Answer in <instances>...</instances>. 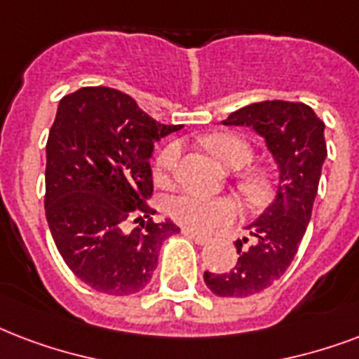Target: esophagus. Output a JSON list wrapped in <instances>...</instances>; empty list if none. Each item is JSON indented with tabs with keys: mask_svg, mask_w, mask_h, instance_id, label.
<instances>
[{
	"mask_svg": "<svg viewBox=\"0 0 359 359\" xmlns=\"http://www.w3.org/2000/svg\"><path fill=\"white\" fill-rule=\"evenodd\" d=\"M182 233L186 235V237H190L191 241H194V243H198V245H207V243H209V237H205V235H199V233H196V231H191V229H182Z\"/></svg>",
	"mask_w": 359,
	"mask_h": 359,
	"instance_id": "1",
	"label": "esophagus"
}]
</instances>
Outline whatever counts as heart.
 <instances>
[{
	"instance_id": "b5f03b06",
	"label": "heart",
	"mask_w": 359,
	"mask_h": 359,
	"mask_svg": "<svg viewBox=\"0 0 359 359\" xmlns=\"http://www.w3.org/2000/svg\"><path fill=\"white\" fill-rule=\"evenodd\" d=\"M207 147L212 154L222 161L229 169L245 168L248 161L252 160V149L241 139L231 133H216V135L207 137ZM180 160V144L169 143L161 150L156 158V180L160 184H168L171 180V175L177 169ZM246 188L252 194H264L267 188L265 179L252 175L246 177ZM168 215L175 222L199 233H209L212 229L222 228L228 224L235 222L241 216L239 203L231 198H212L198 191H180L177 196L168 199Z\"/></svg>"
}]
</instances>
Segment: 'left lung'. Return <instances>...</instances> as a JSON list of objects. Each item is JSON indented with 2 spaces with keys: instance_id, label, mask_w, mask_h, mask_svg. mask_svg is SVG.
Listing matches in <instances>:
<instances>
[{
  "instance_id": "1",
  "label": "left lung",
  "mask_w": 359,
  "mask_h": 359,
  "mask_svg": "<svg viewBox=\"0 0 359 359\" xmlns=\"http://www.w3.org/2000/svg\"><path fill=\"white\" fill-rule=\"evenodd\" d=\"M224 126H248L267 143L278 165L275 201L248 226L254 243L237 241L239 259L228 273L205 271V284L220 297H246L269 288L297 254L313 215L327 149L324 122L299 101H259L235 111Z\"/></svg>"
}]
</instances>
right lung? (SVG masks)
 I'll list each match as a JSON object with an SVG mask.
<instances>
[{
  "label": "right lung",
  "instance_id": "right-lung-1",
  "mask_svg": "<svg viewBox=\"0 0 359 359\" xmlns=\"http://www.w3.org/2000/svg\"><path fill=\"white\" fill-rule=\"evenodd\" d=\"M179 130L107 86L60 100L46 141V222L73 275L97 292H141L163 239L179 231L171 220L154 222L149 205L154 143Z\"/></svg>",
  "mask_w": 359,
  "mask_h": 359
}]
</instances>
